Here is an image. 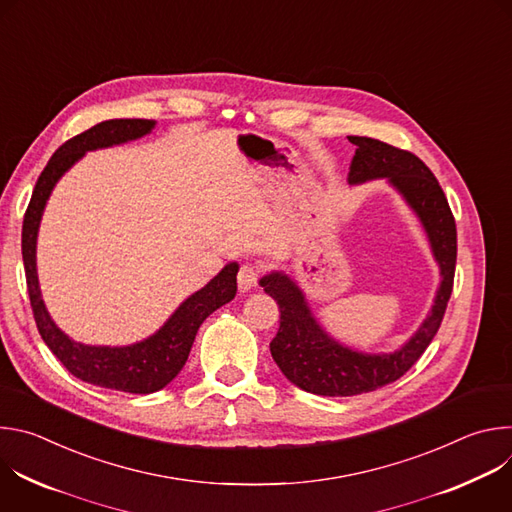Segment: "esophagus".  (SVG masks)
<instances>
[{
    "label": "esophagus",
    "instance_id": "1",
    "mask_svg": "<svg viewBox=\"0 0 512 512\" xmlns=\"http://www.w3.org/2000/svg\"><path fill=\"white\" fill-rule=\"evenodd\" d=\"M259 275H261L259 265H255V263H243L241 269H239V275H237L239 289H241V291H249L251 287H255Z\"/></svg>",
    "mask_w": 512,
    "mask_h": 512
}]
</instances>
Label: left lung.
<instances>
[{"label":"left lung","mask_w":512,"mask_h":512,"mask_svg":"<svg viewBox=\"0 0 512 512\" xmlns=\"http://www.w3.org/2000/svg\"><path fill=\"white\" fill-rule=\"evenodd\" d=\"M356 152L348 184L387 180L415 212L427 235L433 259L440 267V287L433 306L415 334L393 352H360L332 338L314 316L304 289L285 271L259 279L265 294L279 306V330L269 344L281 373L296 387L324 397H350L377 391L401 379L425 352L442 324L452 296L456 271V221L448 198L431 170L411 152L373 139L350 135Z\"/></svg>","instance_id":"8db88e82"}]
</instances>
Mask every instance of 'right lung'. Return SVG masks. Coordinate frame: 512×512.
<instances>
[{
	"label": "right lung",
	"mask_w": 512,
	"mask_h": 512,
	"mask_svg": "<svg viewBox=\"0 0 512 512\" xmlns=\"http://www.w3.org/2000/svg\"><path fill=\"white\" fill-rule=\"evenodd\" d=\"M154 127L156 121L150 119H109L62 143L36 182L22 227V257L30 304L38 332L46 346L64 364L66 371L77 379L97 387L135 395L156 393L176 379L188 360L200 324L214 310L235 298L239 263H227L202 289L186 298L152 336L127 346H95L72 340L48 314L38 281L36 243L46 202L56 182L72 166L87 152L139 139L152 133Z\"/></svg>",
	"instance_id": "right-lung-1"
}]
</instances>
